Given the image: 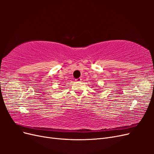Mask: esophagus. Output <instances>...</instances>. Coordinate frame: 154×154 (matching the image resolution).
<instances>
[{"mask_svg":"<svg viewBox=\"0 0 154 154\" xmlns=\"http://www.w3.org/2000/svg\"><path fill=\"white\" fill-rule=\"evenodd\" d=\"M82 80L81 78H79L76 79V80H75V81H76V82H80Z\"/></svg>","mask_w":154,"mask_h":154,"instance_id":"1","label":"esophagus"}]
</instances>
